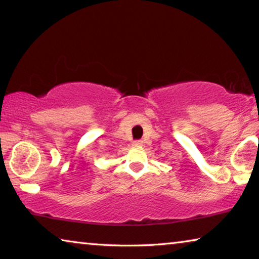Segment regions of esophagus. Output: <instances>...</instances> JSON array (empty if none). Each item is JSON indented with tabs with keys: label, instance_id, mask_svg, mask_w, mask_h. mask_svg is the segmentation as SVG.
Wrapping results in <instances>:
<instances>
[{
	"label": "esophagus",
	"instance_id": "1",
	"mask_svg": "<svg viewBox=\"0 0 259 259\" xmlns=\"http://www.w3.org/2000/svg\"><path fill=\"white\" fill-rule=\"evenodd\" d=\"M134 146H136V147H140L143 145V140H140V139H137V140H134Z\"/></svg>",
	"mask_w": 259,
	"mask_h": 259
}]
</instances>
